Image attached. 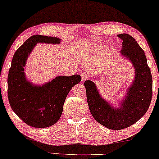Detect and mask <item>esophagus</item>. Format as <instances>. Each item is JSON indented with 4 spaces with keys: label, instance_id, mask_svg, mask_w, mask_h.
I'll list each match as a JSON object with an SVG mask.
<instances>
[{
    "label": "esophagus",
    "instance_id": "34e87169",
    "mask_svg": "<svg viewBox=\"0 0 159 159\" xmlns=\"http://www.w3.org/2000/svg\"><path fill=\"white\" fill-rule=\"evenodd\" d=\"M81 77L82 81H85V80H87L89 77V75L86 72H83L81 74Z\"/></svg>",
    "mask_w": 159,
    "mask_h": 159
}]
</instances>
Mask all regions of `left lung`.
Returning <instances> with one entry per match:
<instances>
[{
    "label": "left lung",
    "mask_w": 159,
    "mask_h": 159,
    "mask_svg": "<svg viewBox=\"0 0 159 159\" xmlns=\"http://www.w3.org/2000/svg\"><path fill=\"white\" fill-rule=\"evenodd\" d=\"M118 37L122 40L121 55L132 64L135 72L125 98L119 102L120 107H114L104 99L93 81L84 82L92 116L100 124L113 130L127 128L139 121L147 111L152 97V77L144 51L128 34H119Z\"/></svg>",
    "instance_id": "1"
}]
</instances>
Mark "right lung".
Segmentation results:
<instances>
[{"label": "right lung", "instance_id": "1", "mask_svg": "<svg viewBox=\"0 0 159 159\" xmlns=\"http://www.w3.org/2000/svg\"><path fill=\"white\" fill-rule=\"evenodd\" d=\"M60 42L57 38L33 35L16 50L12 60L8 77L9 103L15 113L33 127H48L59 120L68 93L81 81L79 75L58 76L42 85L27 79L26 61L37 43L56 45Z\"/></svg>", "mask_w": 159, "mask_h": 159}]
</instances>
